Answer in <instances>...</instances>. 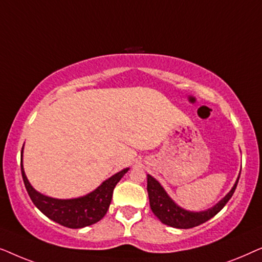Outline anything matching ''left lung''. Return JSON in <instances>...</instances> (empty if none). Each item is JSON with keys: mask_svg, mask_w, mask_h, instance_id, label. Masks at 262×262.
<instances>
[{"mask_svg": "<svg viewBox=\"0 0 262 262\" xmlns=\"http://www.w3.org/2000/svg\"><path fill=\"white\" fill-rule=\"evenodd\" d=\"M238 179L239 177L237 178V181L235 182L231 191L229 192L217 205H214L213 207H211V209L206 211L191 212V211H186L184 209H181L180 206H178L177 204L169 198V195H168L166 191L162 188V186L159 184V181L155 180L151 175H148V186H146V189H148L150 207H151L155 216L159 218L163 224L169 225V227L179 229H189L198 227V225L205 223L206 221H209L213 216H216V214L223 209L225 204L230 200L232 194H234Z\"/></svg>", "mask_w": 262, "mask_h": 262, "instance_id": "8db88e82", "label": "left lung"}]
</instances>
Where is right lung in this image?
<instances>
[{
    "instance_id": "obj_1",
    "label": "right lung",
    "mask_w": 262,
    "mask_h": 262,
    "mask_svg": "<svg viewBox=\"0 0 262 262\" xmlns=\"http://www.w3.org/2000/svg\"><path fill=\"white\" fill-rule=\"evenodd\" d=\"M23 150H21V174L31 200L50 220L71 229L88 227L105 216L112 200L114 187L128 170V168H126L114 174L108 180L102 182V185H100L95 191L81 198L55 199L37 192L28 182L23 167Z\"/></svg>"
}]
</instances>
